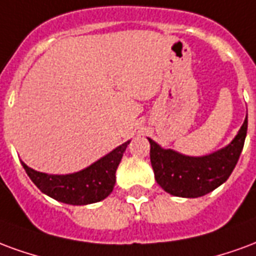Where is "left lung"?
<instances>
[{
  "label": "left lung",
  "instance_id": "obj_1",
  "mask_svg": "<svg viewBox=\"0 0 256 256\" xmlns=\"http://www.w3.org/2000/svg\"><path fill=\"white\" fill-rule=\"evenodd\" d=\"M247 117L230 144L204 156H187L164 150L150 142V161L156 182L168 194L199 198L214 191L230 176L243 150L247 135Z\"/></svg>",
  "mask_w": 256,
  "mask_h": 256
}]
</instances>
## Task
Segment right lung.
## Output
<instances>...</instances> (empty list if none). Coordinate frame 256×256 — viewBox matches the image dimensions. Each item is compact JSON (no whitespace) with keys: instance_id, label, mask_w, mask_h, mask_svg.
I'll list each match as a JSON object with an SVG mask.
<instances>
[{"instance_id":"1","label":"right lung","mask_w":256,"mask_h":256,"mask_svg":"<svg viewBox=\"0 0 256 256\" xmlns=\"http://www.w3.org/2000/svg\"><path fill=\"white\" fill-rule=\"evenodd\" d=\"M128 144L130 140L94 162L91 166L65 176L40 173L28 168L24 162L22 165L34 184L48 196L66 204L83 206L109 196L114 187L116 170Z\"/></svg>"}]
</instances>
